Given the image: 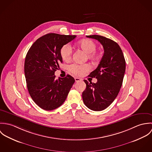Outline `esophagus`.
I'll return each instance as SVG.
<instances>
[{
    "instance_id": "1",
    "label": "esophagus",
    "mask_w": 152,
    "mask_h": 152,
    "mask_svg": "<svg viewBox=\"0 0 152 152\" xmlns=\"http://www.w3.org/2000/svg\"><path fill=\"white\" fill-rule=\"evenodd\" d=\"M75 81L77 83V82H80V81H83V80L82 79H81V78H75Z\"/></svg>"
}]
</instances>
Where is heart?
<instances>
[{"label": "heart", "instance_id": "1", "mask_svg": "<svg viewBox=\"0 0 152 152\" xmlns=\"http://www.w3.org/2000/svg\"><path fill=\"white\" fill-rule=\"evenodd\" d=\"M77 46L87 53L88 59H94L96 57L95 50L96 49V44L92 40L89 39L83 40L78 43ZM72 53V48L68 44L62 46L60 50V56L65 61H69L71 59ZM90 69V65L87 64L83 65L72 64L68 66L69 71L76 75H82L88 72Z\"/></svg>", "mask_w": 152, "mask_h": 152}]
</instances>
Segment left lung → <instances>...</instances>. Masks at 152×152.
Returning <instances> with one entry per match:
<instances>
[{
    "label": "left lung",
    "instance_id": "obj_1",
    "mask_svg": "<svg viewBox=\"0 0 152 152\" xmlns=\"http://www.w3.org/2000/svg\"><path fill=\"white\" fill-rule=\"evenodd\" d=\"M97 40L104 47V56L97 68L89 77L96 78V83L88 82L83 92V99L87 107L101 111L108 107L116 98L122 85L126 62L122 51L115 42L99 35L87 36Z\"/></svg>",
    "mask_w": 152,
    "mask_h": 152
}]
</instances>
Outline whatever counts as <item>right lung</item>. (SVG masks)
I'll return each instance as SVG.
<instances>
[{"label":"right lung","instance_id":"right-lung-1","mask_svg":"<svg viewBox=\"0 0 152 152\" xmlns=\"http://www.w3.org/2000/svg\"><path fill=\"white\" fill-rule=\"evenodd\" d=\"M76 36L48 33L38 39L28 50L25 58L24 74L30 96L41 108L51 110L65 101L74 78L69 75L56 80L54 72L62 63V46Z\"/></svg>","mask_w":152,"mask_h":152}]
</instances>
